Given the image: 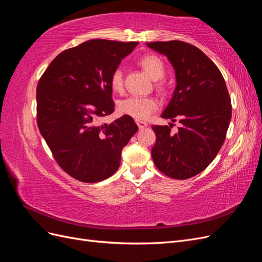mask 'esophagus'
Here are the masks:
<instances>
[{
    "label": "esophagus",
    "instance_id": "1",
    "mask_svg": "<svg viewBox=\"0 0 262 262\" xmlns=\"http://www.w3.org/2000/svg\"><path fill=\"white\" fill-rule=\"evenodd\" d=\"M137 124L140 129H144L147 126V123L145 121H141V120H137Z\"/></svg>",
    "mask_w": 262,
    "mask_h": 262
}]
</instances>
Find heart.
<instances>
[{"label":"heart","instance_id":"1","mask_svg":"<svg viewBox=\"0 0 262 262\" xmlns=\"http://www.w3.org/2000/svg\"><path fill=\"white\" fill-rule=\"evenodd\" d=\"M140 66L145 73L154 81L161 80L165 74L164 62L156 55H145L141 58ZM110 86L114 92L120 93L123 90V73L121 69H116L110 76ZM157 108V101L153 97L130 96L119 102L120 114L130 116L138 120H144Z\"/></svg>","mask_w":262,"mask_h":262}]
</instances>
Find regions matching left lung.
<instances>
[{"label": "left lung", "mask_w": 262, "mask_h": 262, "mask_svg": "<svg viewBox=\"0 0 262 262\" xmlns=\"http://www.w3.org/2000/svg\"><path fill=\"white\" fill-rule=\"evenodd\" d=\"M167 57L175 70L176 87L162 118L179 120L153 125L156 134L152 158L156 167L173 179H188L203 171L223 145L232 118V104L224 77L196 47L179 40L147 42Z\"/></svg>", "instance_id": "8db88e82"}]
</instances>
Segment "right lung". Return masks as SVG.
Segmentation results:
<instances>
[{
    "mask_svg": "<svg viewBox=\"0 0 262 262\" xmlns=\"http://www.w3.org/2000/svg\"><path fill=\"white\" fill-rule=\"evenodd\" d=\"M137 46L87 40L57 55L39 80V131L60 167L77 180L98 182L113 176L122 148L139 129L125 115L98 124L115 110L110 76Z\"/></svg>",
    "mask_w": 262,
    "mask_h": 262,
    "instance_id": "obj_1",
    "label": "right lung"
}]
</instances>
